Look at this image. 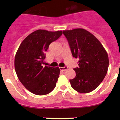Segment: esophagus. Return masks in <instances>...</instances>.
Listing matches in <instances>:
<instances>
[{
    "label": "esophagus",
    "mask_w": 120,
    "mask_h": 120,
    "mask_svg": "<svg viewBox=\"0 0 120 120\" xmlns=\"http://www.w3.org/2000/svg\"><path fill=\"white\" fill-rule=\"evenodd\" d=\"M68 69L67 67H60V70L62 71H66Z\"/></svg>",
    "instance_id": "obj_1"
}]
</instances>
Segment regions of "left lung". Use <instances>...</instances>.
Listing matches in <instances>:
<instances>
[{
    "label": "left lung",
    "mask_w": 120,
    "mask_h": 120,
    "mask_svg": "<svg viewBox=\"0 0 120 120\" xmlns=\"http://www.w3.org/2000/svg\"><path fill=\"white\" fill-rule=\"evenodd\" d=\"M74 57L78 59L76 76L71 86L79 93L95 90L105 78L109 67L107 52L93 34L82 28L63 31Z\"/></svg>",
    "instance_id": "left-lung-1"
}]
</instances>
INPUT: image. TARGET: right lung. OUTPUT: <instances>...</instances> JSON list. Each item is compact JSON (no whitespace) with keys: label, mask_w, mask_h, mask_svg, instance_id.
Returning a JSON list of instances; mask_svg holds the SVG:
<instances>
[{"label":"right lung","mask_w":120,"mask_h":120,"mask_svg":"<svg viewBox=\"0 0 120 120\" xmlns=\"http://www.w3.org/2000/svg\"><path fill=\"white\" fill-rule=\"evenodd\" d=\"M61 31L38 30L27 36L15 54L14 67L21 83L32 94L45 95L54 89L60 74L59 67L45 66V52L62 35Z\"/></svg>","instance_id":"1"}]
</instances>
